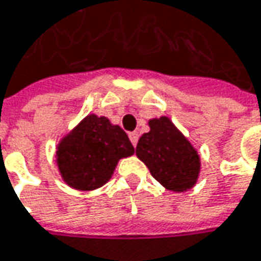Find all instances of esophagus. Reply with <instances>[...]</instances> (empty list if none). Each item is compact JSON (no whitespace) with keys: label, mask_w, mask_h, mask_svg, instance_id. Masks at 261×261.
Here are the masks:
<instances>
[{"label":"esophagus","mask_w":261,"mask_h":261,"mask_svg":"<svg viewBox=\"0 0 261 261\" xmlns=\"http://www.w3.org/2000/svg\"><path fill=\"white\" fill-rule=\"evenodd\" d=\"M128 137H130L133 146H137V142H139V133L133 131V133H130V134H128Z\"/></svg>","instance_id":"obj_1"}]
</instances>
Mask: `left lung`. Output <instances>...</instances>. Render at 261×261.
I'll return each instance as SVG.
<instances>
[{
    "instance_id": "1",
    "label": "left lung",
    "mask_w": 261,
    "mask_h": 261,
    "mask_svg": "<svg viewBox=\"0 0 261 261\" xmlns=\"http://www.w3.org/2000/svg\"><path fill=\"white\" fill-rule=\"evenodd\" d=\"M136 147L137 158L166 190L182 193L194 187L200 174V156L168 117L149 121Z\"/></svg>"
}]
</instances>
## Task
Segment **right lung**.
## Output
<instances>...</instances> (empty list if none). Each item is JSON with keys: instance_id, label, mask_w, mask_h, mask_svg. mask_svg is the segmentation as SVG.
<instances>
[{"instance_id": "right-lung-1", "label": "right lung", "mask_w": 261, "mask_h": 261, "mask_svg": "<svg viewBox=\"0 0 261 261\" xmlns=\"http://www.w3.org/2000/svg\"><path fill=\"white\" fill-rule=\"evenodd\" d=\"M134 153L128 136L105 117L87 115L57 147V165L67 186L90 191L107 184L119 159Z\"/></svg>"}]
</instances>
